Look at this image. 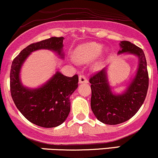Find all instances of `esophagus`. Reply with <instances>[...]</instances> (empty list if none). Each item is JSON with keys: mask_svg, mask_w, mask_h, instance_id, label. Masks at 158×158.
Returning <instances> with one entry per match:
<instances>
[{"mask_svg": "<svg viewBox=\"0 0 158 158\" xmlns=\"http://www.w3.org/2000/svg\"><path fill=\"white\" fill-rule=\"evenodd\" d=\"M88 83V80L86 78V77H84L83 75H80L79 76V83Z\"/></svg>", "mask_w": 158, "mask_h": 158, "instance_id": "esophagus-1", "label": "esophagus"}]
</instances>
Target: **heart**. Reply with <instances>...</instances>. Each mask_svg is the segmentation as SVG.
<instances>
[{"label":"heart","instance_id":"heart-1","mask_svg":"<svg viewBox=\"0 0 158 158\" xmlns=\"http://www.w3.org/2000/svg\"><path fill=\"white\" fill-rule=\"evenodd\" d=\"M103 49V46L102 44L95 42L85 43L76 48L74 52V56L80 63H87L97 58L101 54L98 60L93 64L94 69L99 70L104 64L105 56L107 53L106 50H105L101 53Z\"/></svg>","mask_w":158,"mask_h":158}]
</instances>
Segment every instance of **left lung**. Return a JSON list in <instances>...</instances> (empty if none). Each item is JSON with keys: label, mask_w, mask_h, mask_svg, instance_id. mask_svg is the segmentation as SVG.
<instances>
[{"label": "left lung", "mask_w": 158, "mask_h": 158, "mask_svg": "<svg viewBox=\"0 0 158 158\" xmlns=\"http://www.w3.org/2000/svg\"><path fill=\"white\" fill-rule=\"evenodd\" d=\"M118 55H135L138 65L134 77L118 93L111 86L108 66L89 80L92 89L91 108L96 118L105 124L117 125L127 121L143 103L149 87L147 64L143 51L129 41H121Z\"/></svg>", "instance_id": "1"}]
</instances>
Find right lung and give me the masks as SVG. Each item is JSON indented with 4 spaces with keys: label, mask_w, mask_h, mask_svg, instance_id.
<instances>
[{
    "label": "right lung",
    "mask_w": 158,
    "mask_h": 158,
    "mask_svg": "<svg viewBox=\"0 0 158 158\" xmlns=\"http://www.w3.org/2000/svg\"><path fill=\"white\" fill-rule=\"evenodd\" d=\"M64 38L53 37L31 44L20 52L12 61L10 90L18 110L31 123L44 128L56 127L66 120L70 112V96L78 86V77H66L57 70L46 82L37 88L25 86L20 78L22 66L33 52L52 51L64 59Z\"/></svg>",
    "instance_id": "right-lung-1"
}]
</instances>
